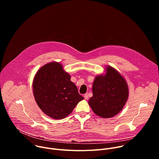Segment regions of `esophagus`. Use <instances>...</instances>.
Returning <instances> with one entry per match:
<instances>
[{"instance_id": "esophagus-1", "label": "esophagus", "mask_w": 159, "mask_h": 159, "mask_svg": "<svg viewBox=\"0 0 159 159\" xmlns=\"http://www.w3.org/2000/svg\"><path fill=\"white\" fill-rule=\"evenodd\" d=\"M84 99H88V94H87V93L85 94L84 96Z\"/></svg>"}]
</instances>
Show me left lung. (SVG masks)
I'll use <instances>...</instances> for the list:
<instances>
[{"mask_svg": "<svg viewBox=\"0 0 159 159\" xmlns=\"http://www.w3.org/2000/svg\"><path fill=\"white\" fill-rule=\"evenodd\" d=\"M104 75L96 77L93 85V96L89 104L95 114L103 118L116 116L125 105L128 87L124 77L111 66Z\"/></svg>", "mask_w": 159, "mask_h": 159, "instance_id": "obj_1", "label": "left lung"}]
</instances>
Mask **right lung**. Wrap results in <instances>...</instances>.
<instances>
[{"label":"right lung","instance_id":"add662e5","mask_svg":"<svg viewBox=\"0 0 159 159\" xmlns=\"http://www.w3.org/2000/svg\"><path fill=\"white\" fill-rule=\"evenodd\" d=\"M70 77L55 61L44 65L36 72L33 94L39 107L47 116L55 120L65 118L84 99Z\"/></svg>","mask_w":159,"mask_h":159}]
</instances>
